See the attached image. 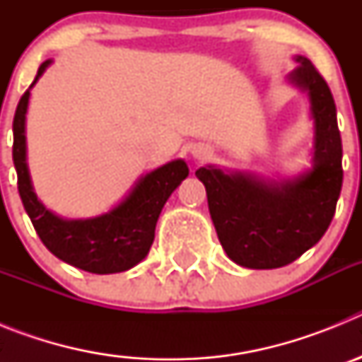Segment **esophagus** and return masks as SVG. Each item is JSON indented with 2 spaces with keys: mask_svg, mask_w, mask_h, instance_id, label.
Instances as JSON below:
<instances>
[{
  "mask_svg": "<svg viewBox=\"0 0 362 362\" xmlns=\"http://www.w3.org/2000/svg\"><path fill=\"white\" fill-rule=\"evenodd\" d=\"M197 158H199V159H201V156H197Z\"/></svg>",
  "mask_w": 362,
  "mask_h": 362,
  "instance_id": "34e87169",
  "label": "esophagus"
}]
</instances>
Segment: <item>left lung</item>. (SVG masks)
<instances>
[{
	"label": "left lung",
	"instance_id": "1",
	"mask_svg": "<svg viewBox=\"0 0 362 362\" xmlns=\"http://www.w3.org/2000/svg\"><path fill=\"white\" fill-rule=\"evenodd\" d=\"M288 79L308 92L315 124L313 166L288 181L203 166L217 238L233 263L254 270L290 264L325 235L343 187V145L334 95L310 59L297 56Z\"/></svg>",
	"mask_w": 362,
	"mask_h": 362
}]
</instances>
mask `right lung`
Returning <instances> with one entry per match:
<instances>
[{
  "instance_id": "right-lung-1",
  "label": "right lung",
  "mask_w": 362,
  "mask_h": 362,
  "mask_svg": "<svg viewBox=\"0 0 362 362\" xmlns=\"http://www.w3.org/2000/svg\"><path fill=\"white\" fill-rule=\"evenodd\" d=\"M50 63V59L41 63L30 88ZM30 88L21 95L16 108L12 159L18 172L19 196L37 235L56 257L90 274L130 270L148 254L156 235V223L166 199L187 179V163L175 159L143 175L129 196L107 214L90 219H63L45 209L37 199L28 174L25 116Z\"/></svg>"
}]
</instances>
